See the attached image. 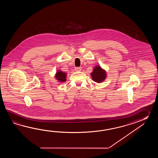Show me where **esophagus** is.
I'll return each instance as SVG.
<instances>
[{
  "mask_svg": "<svg viewBox=\"0 0 158 158\" xmlns=\"http://www.w3.org/2000/svg\"><path fill=\"white\" fill-rule=\"evenodd\" d=\"M75 70L76 71H80L81 70V67H76L75 68Z\"/></svg>",
  "mask_w": 158,
  "mask_h": 158,
  "instance_id": "obj_1",
  "label": "esophagus"
}]
</instances>
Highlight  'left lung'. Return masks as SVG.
Returning <instances> with one entry per match:
<instances>
[{"instance_id": "1", "label": "left lung", "mask_w": 158, "mask_h": 158, "mask_svg": "<svg viewBox=\"0 0 158 158\" xmlns=\"http://www.w3.org/2000/svg\"><path fill=\"white\" fill-rule=\"evenodd\" d=\"M91 75L92 76L93 80L98 83L103 81L106 77V72L103 69H102L100 66H97L94 68Z\"/></svg>"}]
</instances>
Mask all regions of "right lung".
<instances>
[{"mask_svg":"<svg viewBox=\"0 0 158 158\" xmlns=\"http://www.w3.org/2000/svg\"><path fill=\"white\" fill-rule=\"evenodd\" d=\"M55 77L59 82H65L66 81V73L61 71H57Z\"/></svg>","mask_w":158,"mask_h":158,"instance_id":"1","label":"right lung"}]
</instances>
